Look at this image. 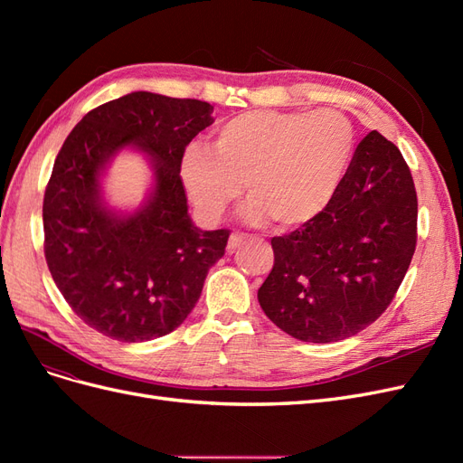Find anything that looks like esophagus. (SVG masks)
<instances>
[{
	"label": "esophagus",
	"mask_w": 463,
	"mask_h": 463,
	"mask_svg": "<svg viewBox=\"0 0 463 463\" xmlns=\"http://www.w3.org/2000/svg\"><path fill=\"white\" fill-rule=\"evenodd\" d=\"M245 240H247V235H243V233H232L228 240V253H233V250L240 247Z\"/></svg>",
	"instance_id": "34e87169"
}]
</instances>
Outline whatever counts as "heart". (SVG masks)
<instances>
[{
    "label": "heart",
    "mask_w": 463,
    "mask_h": 463,
    "mask_svg": "<svg viewBox=\"0 0 463 463\" xmlns=\"http://www.w3.org/2000/svg\"><path fill=\"white\" fill-rule=\"evenodd\" d=\"M355 152L354 123L342 111L253 109L222 123L213 152L193 146L181 179L204 222H218L247 187L243 218L293 230L332 204Z\"/></svg>",
    "instance_id": "obj_1"
}]
</instances>
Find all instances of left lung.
Wrapping results in <instances>:
<instances>
[{
	"label": "left lung",
	"mask_w": 463,
	"mask_h": 463,
	"mask_svg": "<svg viewBox=\"0 0 463 463\" xmlns=\"http://www.w3.org/2000/svg\"><path fill=\"white\" fill-rule=\"evenodd\" d=\"M270 243L274 266L259 303L279 330L330 344L373 325L394 299L417 243V194L398 146L371 131L325 213Z\"/></svg>",
	"instance_id": "1"
}]
</instances>
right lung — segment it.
<instances>
[{"label":"right lung","instance_id":"add662e5","mask_svg":"<svg viewBox=\"0 0 463 463\" xmlns=\"http://www.w3.org/2000/svg\"><path fill=\"white\" fill-rule=\"evenodd\" d=\"M213 109L191 98L125 94L89 111L55 158L42 206L48 269L77 317L111 340L148 342L175 330L223 257L230 232L194 228L179 175ZM128 147L153 170L133 213L111 209L101 191L107 165Z\"/></svg>","mask_w":463,"mask_h":463}]
</instances>
